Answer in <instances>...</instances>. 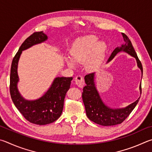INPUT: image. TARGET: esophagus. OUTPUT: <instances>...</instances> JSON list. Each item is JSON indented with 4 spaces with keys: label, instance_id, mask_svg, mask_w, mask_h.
<instances>
[{
    "label": "esophagus",
    "instance_id": "1",
    "mask_svg": "<svg viewBox=\"0 0 152 152\" xmlns=\"http://www.w3.org/2000/svg\"><path fill=\"white\" fill-rule=\"evenodd\" d=\"M75 83L77 86L79 87H83L85 85V81L83 77L80 75H78L75 77Z\"/></svg>",
    "mask_w": 152,
    "mask_h": 152
}]
</instances>
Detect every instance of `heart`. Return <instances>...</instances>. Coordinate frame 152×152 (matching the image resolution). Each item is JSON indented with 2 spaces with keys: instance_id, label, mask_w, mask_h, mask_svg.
I'll return each instance as SVG.
<instances>
[{
  "instance_id": "heart-1",
  "label": "heart",
  "mask_w": 152,
  "mask_h": 152,
  "mask_svg": "<svg viewBox=\"0 0 152 152\" xmlns=\"http://www.w3.org/2000/svg\"><path fill=\"white\" fill-rule=\"evenodd\" d=\"M107 44L104 41H99L95 36L81 37L75 42L71 49V58H66L68 65L74 67L75 63H82L87 61V68L91 70L99 67L104 57Z\"/></svg>"
}]
</instances>
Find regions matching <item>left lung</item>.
<instances>
[{"instance_id":"8db88e82","label":"left lung","mask_w":152,"mask_h":152,"mask_svg":"<svg viewBox=\"0 0 152 152\" xmlns=\"http://www.w3.org/2000/svg\"><path fill=\"white\" fill-rule=\"evenodd\" d=\"M125 45L121 47H117L111 53L109 58L108 61L113 59V57L119 52L124 50L136 58L137 66L143 73V67L141 61L138 58L130 40L126 34L122 33ZM94 74L95 73L87 74L85 77L86 86L83 87L82 93V99L84 103L87 116L90 120L94 123L103 126H111L120 124L126 119L132 111L134 110L135 106L139 102L140 98L132 104L125 108L111 109L106 106L103 103L99 97L94 83ZM140 93L142 94V84L140 86Z\"/></svg>"}]
</instances>
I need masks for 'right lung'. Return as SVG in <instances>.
<instances>
[{
	"label": "right lung",
	"mask_w": 152,
	"mask_h": 152,
	"mask_svg": "<svg viewBox=\"0 0 152 152\" xmlns=\"http://www.w3.org/2000/svg\"><path fill=\"white\" fill-rule=\"evenodd\" d=\"M47 36L42 32H34L21 45L13 58L10 75V94L16 107L26 120L42 126L55 121L62 113L66 93L70 88L73 77H57L43 96L34 101L25 100L18 92L17 83L18 62L22 50L46 41Z\"/></svg>",
	"instance_id": "add662e5"
}]
</instances>
